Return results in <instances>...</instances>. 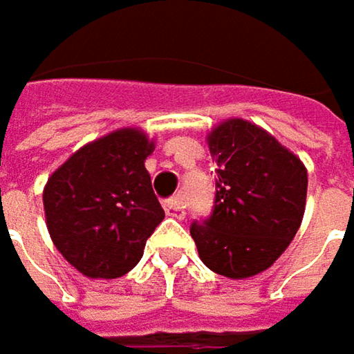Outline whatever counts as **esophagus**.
I'll return each mask as SVG.
<instances>
[{
	"label": "esophagus",
	"instance_id": "1",
	"mask_svg": "<svg viewBox=\"0 0 354 354\" xmlns=\"http://www.w3.org/2000/svg\"><path fill=\"white\" fill-rule=\"evenodd\" d=\"M165 212L167 216L171 218H177V220H183L185 218V207H183V201L181 199H167L165 201Z\"/></svg>",
	"mask_w": 354,
	"mask_h": 354
}]
</instances>
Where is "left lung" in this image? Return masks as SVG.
Segmentation results:
<instances>
[{
  "label": "left lung",
  "instance_id": "left-lung-1",
  "mask_svg": "<svg viewBox=\"0 0 354 354\" xmlns=\"http://www.w3.org/2000/svg\"><path fill=\"white\" fill-rule=\"evenodd\" d=\"M216 160V205L192 224L201 263L228 279L269 269L299 230L308 171L299 156L261 126L230 118L207 132Z\"/></svg>",
  "mask_w": 354,
  "mask_h": 354
}]
</instances>
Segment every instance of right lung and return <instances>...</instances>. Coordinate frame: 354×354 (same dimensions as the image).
Returning a JSON list of instances; mask_svg holds the SVG:
<instances>
[{"mask_svg":"<svg viewBox=\"0 0 354 354\" xmlns=\"http://www.w3.org/2000/svg\"><path fill=\"white\" fill-rule=\"evenodd\" d=\"M155 140L120 128L83 145L48 177L42 201L59 252L89 279H115L138 265L162 222L145 160Z\"/></svg>","mask_w":354,"mask_h":354,"instance_id":"right-lung-1","label":"right lung"}]
</instances>
